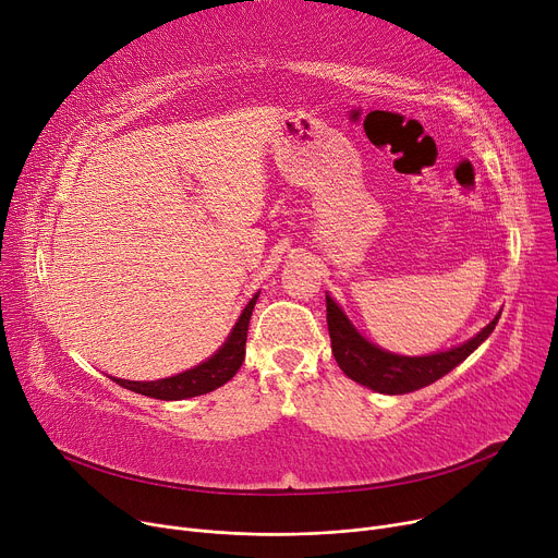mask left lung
<instances>
[{
  "label": "left lung",
  "mask_w": 558,
  "mask_h": 558,
  "mask_svg": "<svg viewBox=\"0 0 558 558\" xmlns=\"http://www.w3.org/2000/svg\"><path fill=\"white\" fill-rule=\"evenodd\" d=\"M326 307H328V332L332 341V355L339 368L362 387H368L377 393H389V396H400V393L423 389L436 383L438 377L450 373L495 330L497 318L502 314V312L497 314L477 337L465 341L459 348L446 350V353L427 355V357H402L368 343L353 326H350V320L330 296H326Z\"/></svg>",
  "instance_id": "1"
}]
</instances>
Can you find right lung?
<instances>
[{
    "label": "right lung",
    "mask_w": 558,
    "mask_h": 558,
    "mask_svg": "<svg viewBox=\"0 0 558 558\" xmlns=\"http://www.w3.org/2000/svg\"><path fill=\"white\" fill-rule=\"evenodd\" d=\"M257 303V294L248 301L242 316L238 318V326L232 328L228 341L217 350V353L208 360L198 364L196 368H190L185 373H179L173 377L156 379V383H131V379L112 377V383L120 387L149 396L156 400H185L194 396L210 393L226 385L228 379L240 371L244 355H246V332H248V320L253 314V307Z\"/></svg>",
    "instance_id": "right-lung-1"
}]
</instances>
